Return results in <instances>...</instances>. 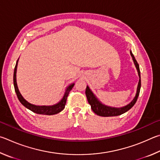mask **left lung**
<instances>
[{"label": "left lung", "instance_id": "8db88e82", "mask_svg": "<svg viewBox=\"0 0 160 160\" xmlns=\"http://www.w3.org/2000/svg\"><path fill=\"white\" fill-rule=\"evenodd\" d=\"M130 53H131V57H132L133 62L135 64V66L137 69V71H138V74L140 78L138 87H137L136 96L134 97V98L133 99L132 101L129 103V104L124 106V107L112 108V107H110V106L103 105L102 102H100V101H99L98 99L97 98L96 96H95L93 92L91 91V89L89 88V87L87 86V87L86 88V98H87L88 103L91 105L92 110H93L94 112L97 114V115H99L101 117H114V116L121 115V114L127 112V111L129 110L136 102L137 99H138V96H139L140 90H141V72H140L138 64L135 58H134V55H133L132 52L130 51Z\"/></svg>", "mask_w": 160, "mask_h": 160}]
</instances>
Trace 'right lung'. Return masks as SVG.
<instances>
[{
    "label": "right lung",
    "mask_w": 160,
    "mask_h": 160,
    "mask_svg": "<svg viewBox=\"0 0 160 160\" xmlns=\"http://www.w3.org/2000/svg\"><path fill=\"white\" fill-rule=\"evenodd\" d=\"M19 60V59H18ZM18 60L16 62V65L15 67V70H14V75H13V83H14V87H15V91L17 94V96H18V99L22 105H23L25 108L29 109L31 111H32L33 112L39 114H46V115H52V114H58L62 110H64V107H65L67 97H68V95L70 91L72 90V88L74 87V83L70 84L69 86H67L65 91V93L64 94V96L60 102L57 104L53 105L51 106H38L35 105H32L27 102L26 100H25L19 92L18 84H17V79H16V73H17V67H18Z\"/></svg>",
    "instance_id": "obj_1"
}]
</instances>
